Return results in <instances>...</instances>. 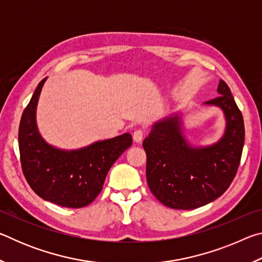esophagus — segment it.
I'll list each match as a JSON object with an SVG mask.
<instances>
[{"instance_id":"1","label":"esophagus","mask_w":262,"mask_h":262,"mask_svg":"<svg viewBox=\"0 0 262 262\" xmlns=\"http://www.w3.org/2000/svg\"><path fill=\"white\" fill-rule=\"evenodd\" d=\"M143 135H144V130L139 128V129H136L134 133H133V139H134L136 143H140L142 139H143Z\"/></svg>"}]
</instances>
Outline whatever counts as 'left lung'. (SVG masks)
<instances>
[{
    "mask_svg": "<svg viewBox=\"0 0 262 262\" xmlns=\"http://www.w3.org/2000/svg\"><path fill=\"white\" fill-rule=\"evenodd\" d=\"M217 92L219 97L205 103L224 113V134L216 143L207 147L189 144L179 114L155 122L143 141L148 186L168 208L187 210L210 203L229 188L237 173L245 139L243 115L222 79Z\"/></svg>",
    "mask_w": 262,
    "mask_h": 262,
    "instance_id": "1",
    "label": "left lung"
}]
</instances>
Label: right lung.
I'll list each match as a JSON object with an SVG mask.
<instances>
[{"label": "right lung", "instance_id": "1", "mask_svg": "<svg viewBox=\"0 0 262 262\" xmlns=\"http://www.w3.org/2000/svg\"><path fill=\"white\" fill-rule=\"evenodd\" d=\"M46 78L38 84L21 115L18 145L21 170L30 187L43 200L82 208L95 200L107 172L133 143L129 133L75 150L53 147L38 130L37 105Z\"/></svg>", "mask_w": 262, "mask_h": 262}]
</instances>
